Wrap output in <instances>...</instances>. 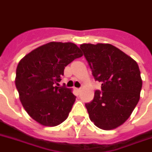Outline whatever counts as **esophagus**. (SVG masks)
I'll use <instances>...</instances> for the list:
<instances>
[{
  "mask_svg": "<svg viewBox=\"0 0 152 152\" xmlns=\"http://www.w3.org/2000/svg\"><path fill=\"white\" fill-rule=\"evenodd\" d=\"M76 91H77L78 93H80V92L81 91V88H76Z\"/></svg>",
  "mask_w": 152,
  "mask_h": 152,
  "instance_id": "1",
  "label": "esophagus"
}]
</instances>
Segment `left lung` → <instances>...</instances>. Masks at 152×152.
Listing matches in <instances>:
<instances>
[{
	"instance_id": "left-lung-1",
	"label": "left lung",
	"mask_w": 152,
	"mask_h": 152,
	"mask_svg": "<svg viewBox=\"0 0 152 152\" xmlns=\"http://www.w3.org/2000/svg\"><path fill=\"white\" fill-rule=\"evenodd\" d=\"M80 49L102 83L90 103L85 104L89 118L100 129L118 127L130 116L140 97L142 81L138 64L130 56L108 43H84Z\"/></svg>"
}]
</instances>
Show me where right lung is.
Listing matches in <instances>:
<instances>
[{
  "mask_svg": "<svg viewBox=\"0 0 152 152\" xmlns=\"http://www.w3.org/2000/svg\"><path fill=\"white\" fill-rule=\"evenodd\" d=\"M83 53L72 42H50L22 58L15 85L25 110L45 126H56L68 117L76 96L71 88L58 87L65 67Z\"/></svg>",
  "mask_w": 152,
  "mask_h": 152,
  "instance_id": "1",
  "label": "right lung"
}]
</instances>
